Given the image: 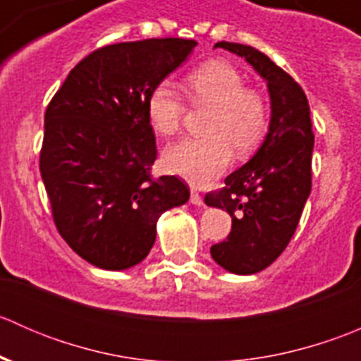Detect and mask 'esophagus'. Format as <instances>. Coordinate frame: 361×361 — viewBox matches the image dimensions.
I'll return each instance as SVG.
<instances>
[{
	"label": "esophagus",
	"instance_id": "obj_1",
	"mask_svg": "<svg viewBox=\"0 0 361 361\" xmlns=\"http://www.w3.org/2000/svg\"><path fill=\"white\" fill-rule=\"evenodd\" d=\"M190 202L194 204V206H202V197L199 195L197 190H194V188L190 190Z\"/></svg>",
	"mask_w": 361,
	"mask_h": 361
}]
</instances>
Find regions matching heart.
I'll use <instances>...</instances> for the list:
<instances>
[{
  "instance_id": "heart-1",
  "label": "heart",
  "mask_w": 361,
  "mask_h": 361,
  "mask_svg": "<svg viewBox=\"0 0 361 361\" xmlns=\"http://www.w3.org/2000/svg\"><path fill=\"white\" fill-rule=\"evenodd\" d=\"M188 94L197 103L213 106L206 130L209 136L183 137L164 152L166 167L195 187H204L224 174L238 154H248L260 143L267 129V104L238 68L224 61H211L188 73ZM152 127L160 134H173L180 127L185 104L171 82H160L147 97Z\"/></svg>"
}]
</instances>
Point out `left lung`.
Segmentation results:
<instances>
[{
  "label": "left lung",
  "mask_w": 361,
  "mask_h": 361,
  "mask_svg": "<svg viewBox=\"0 0 361 361\" xmlns=\"http://www.w3.org/2000/svg\"><path fill=\"white\" fill-rule=\"evenodd\" d=\"M214 49L243 57L267 83L271 99L269 129L257 154L225 178V188L204 197L206 206L232 218L227 241L211 246L213 260L232 274H257L286 248L311 194V111L300 85L260 50L231 42Z\"/></svg>",
  "instance_id": "1"
}]
</instances>
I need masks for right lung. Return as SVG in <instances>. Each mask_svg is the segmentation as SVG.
Wrapping results in <instances>:
<instances>
[{
	"label": "right lung",
	"instance_id": "obj_1",
	"mask_svg": "<svg viewBox=\"0 0 361 361\" xmlns=\"http://www.w3.org/2000/svg\"><path fill=\"white\" fill-rule=\"evenodd\" d=\"M197 43L152 38L96 50L76 64L45 113L39 171L64 241L104 271L143 262L160 214L190 197L176 176L154 180L147 97Z\"/></svg>",
	"mask_w": 361,
	"mask_h": 361
}]
</instances>
